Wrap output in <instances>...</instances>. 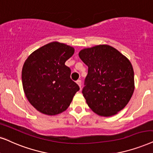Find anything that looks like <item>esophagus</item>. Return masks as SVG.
<instances>
[{
	"label": "esophagus",
	"mask_w": 153,
	"mask_h": 153,
	"mask_svg": "<svg viewBox=\"0 0 153 153\" xmlns=\"http://www.w3.org/2000/svg\"><path fill=\"white\" fill-rule=\"evenodd\" d=\"M76 84H78V86H79V88H81V80L76 81Z\"/></svg>",
	"instance_id": "obj_1"
}]
</instances>
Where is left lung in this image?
Instances as JSON below:
<instances>
[{"label":"left lung","instance_id":"obj_1","mask_svg":"<svg viewBox=\"0 0 153 153\" xmlns=\"http://www.w3.org/2000/svg\"><path fill=\"white\" fill-rule=\"evenodd\" d=\"M79 56L88 67L83 96L93 112L111 117L123 110L134 94V73L127 57L111 45L81 50Z\"/></svg>","mask_w":153,"mask_h":153}]
</instances>
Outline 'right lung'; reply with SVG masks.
<instances>
[{"label": "right lung", "instance_id": "right-lung-1", "mask_svg": "<svg viewBox=\"0 0 153 153\" xmlns=\"http://www.w3.org/2000/svg\"><path fill=\"white\" fill-rule=\"evenodd\" d=\"M74 53L72 46L53 41L33 51L24 63V93L29 103L42 114L54 116L64 112L79 90L70 79V69L65 65Z\"/></svg>", "mask_w": 153, "mask_h": 153}]
</instances>
